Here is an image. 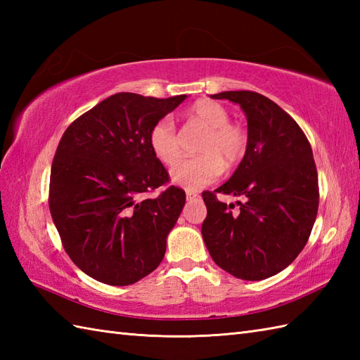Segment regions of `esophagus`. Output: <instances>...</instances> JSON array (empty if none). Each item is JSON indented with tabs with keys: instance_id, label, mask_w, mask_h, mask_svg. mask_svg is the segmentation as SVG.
Returning a JSON list of instances; mask_svg holds the SVG:
<instances>
[{
	"instance_id": "34e87169",
	"label": "esophagus",
	"mask_w": 360,
	"mask_h": 360,
	"mask_svg": "<svg viewBox=\"0 0 360 360\" xmlns=\"http://www.w3.org/2000/svg\"><path fill=\"white\" fill-rule=\"evenodd\" d=\"M186 196H187V201H192V200H196V198H200V195H198V192H195V190H187Z\"/></svg>"
}]
</instances>
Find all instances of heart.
I'll return each instance as SVG.
<instances>
[{
  "instance_id": "obj_1",
  "label": "heart",
  "mask_w": 360,
  "mask_h": 360,
  "mask_svg": "<svg viewBox=\"0 0 360 360\" xmlns=\"http://www.w3.org/2000/svg\"><path fill=\"white\" fill-rule=\"evenodd\" d=\"M192 125L205 129L198 151L201 156L176 165L170 176L176 186L198 190L215 182L226 167L238 165L248 151V134L231 124V116L223 105L213 101L196 102L187 112ZM148 145L155 158L172 167L182 158L181 136L170 117L159 119L148 133Z\"/></svg>"
}]
</instances>
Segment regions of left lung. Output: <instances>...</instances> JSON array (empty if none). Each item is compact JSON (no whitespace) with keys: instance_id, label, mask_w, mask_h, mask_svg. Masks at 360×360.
I'll return each mask as SVG.
<instances>
[{"instance_id":"obj_1","label":"left lung","mask_w":360,"mask_h":360,"mask_svg":"<svg viewBox=\"0 0 360 360\" xmlns=\"http://www.w3.org/2000/svg\"><path fill=\"white\" fill-rule=\"evenodd\" d=\"M212 98L238 103L248 119V151L231 179L204 192L201 233L221 269L258 281L281 272L307 244L319 209V179L311 145L297 122L254 91H224ZM217 193L245 198L232 216Z\"/></svg>"}]
</instances>
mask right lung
Segmentation results:
<instances>
[{"label":"right lung","mask_w":360,"mask_h":360,"mask_svg":"<svg viewBox=\"0 0 360 360\" xmlns=\"http://www.w3.org/2000/svg\"><path fill=\"white\" fill-rule=\"evenodd\" d=\"M187 98L117 93L66 128L56 151L49 209L66 254L91 278L128 286L160 264L186 204L153 155L148 133Z\"/></svg>","instance_id":"add662e5"}]
</instances>
